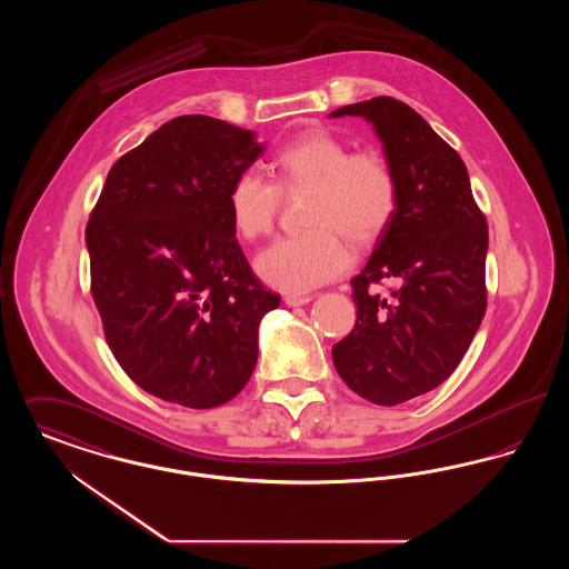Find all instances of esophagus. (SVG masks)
<instances>
[{"label": "esophagus", "instance_id": "obj_1", "mask_svg": "<svg viewBox=\"0 0 569 569\" xmlns=\"http://www.w3.org/2000/svg\"><path fill=\"white\" fill-rule=\"evenodd\" d=\"M286 300V305L288 307H302V305H307L311 297H297V295H288V297L283 298Z\"/></svg>", "mask_w": 569, "mask_h": 569}]
</instances>
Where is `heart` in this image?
Returning <instances> with one entry per match:
<instances>
[{"instance_id": "b5f03b06", "label": "heart", "mask_w": 569, "mask_h": 569, "mask_svg": "<svg viewBox=\"0 0 569 569\" xmlns=\"http://www.w3.org/2000/svg\"><path fill=\"white\" fill-rule=\"evenodd\" d=\"M274 183L253 170L234 177L228 211L244 241L269 234L281 191L309 190L298 234L267 247L258 274L281 292L305 295L348 271L353 247L378 241L397 213L399 188L392 168L376 151L350 153L348 142L328 130H309L283 144L271 160Z\"/></svg>"}]
</instances>
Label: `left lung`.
Wrapping results in <instances>:
<instances>
[{
  "label": "left lung",
  "instance_id": "left-lung-1",
  "mask_svg": "<svg viewBox=\"0 0 569 569\" xmlns=\"http://www.w3.org/2000/svg\"><path fill=\"white\" fill-rule=\"evenodd\" d=\"M367 119L395 172L399 202L352 279L356 326L332 348L362 399L399 406L452 376L487 311L488 226L459 153L403 102L379 96L332 110ZM392 282L381 298L375 286Z\"/></svg>",
  "mask_w": 569,
  "mask_h": 569
}]
</instances>
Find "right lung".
<instances>
[{"instance_id":"add662e5","label":"right lung","mask_w":569,"mask_h":569,"mask_svg":"<svg viewBox=\"0 0 569 569\" xmlns=\"http://www.w3.org/2000/svg\"><path fill=\"white\" fill-rule=\"evenodd\" d=\"M256 132L183 114L110 168L84 241L110 352L149 395L209 409L237 397L258 328L279 307L244 258L228 211Z\"/></svg>"}]
</instances>
